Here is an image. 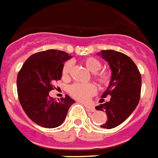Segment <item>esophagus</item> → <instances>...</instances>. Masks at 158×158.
I'll list each match as a JSON object with an SVG mask.
<instances>
[{"mask_svg": "<svg viewBox=\"0 0 158 158\" xmlns=\"http://www.w3.org/2000/svg\"><path fill=\"white\" fill-rule=\"evenodd\" d=\"M85 106L86 108H87L88 110H89V111H95V107H93V105H91V104H85Z\"/></svg>", "mask_w": 158, "mask_h": 158, "instance_id": "34e87169", "label": "esophagus"}]
</instances>
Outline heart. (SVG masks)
Wrapping results in <instances>:
<instances>
[{
  "mask_svg": "<svg viewBox=\"0 0 158 158\" xmlns=\"http://www.w3.org/2000/svg\"><path fill=\"white\" fill-rule=\"evenodd\" d=\"M82 63L89 72L94 73L95 78L101 85H107L111 81V74L108 71H100L101 63L98 59L89 57L82 60ZM72 63L66 62L62 66V76L63 79H67L70 75ZM96 88L93 84H74L69 88V93L74 98L82 101L89 100L95 93Z\"/></svg>",
  "mask_w": 158,
  "mask_h": 158,
  "instance_id": "b5f03b06",
  "label": "heart"
}]
</instances>
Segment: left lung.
Here are the masks:
<instances>
[{
	"instance_id": "1",
	"label": "left lung",
	"mask_w": 158,
	"mask_h": 158,
	"mask_svg": "<svg viewBox=\"0 0 158 158\" xmlns=\"http://www.w3.org/2000/svg\"><path fill=\"white\" fill-rule=\"evenodd\" d=\"M96 54L108 63L111 76L109 85L101 96L103 98L110 96V100L96 106V109L105 111L107 116L105 123L100 127L111 129L123 123L136 108L140 99L142 77L135 62L126 54L113 50L101 51Z\"/></svg>"
}]
</instances>
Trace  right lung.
I'll use <instances>...</instances> for the list:
<instances>
[{"label": "right lung", "instance_id": "right-lung-1", "mask_svg": "<svg viewBox=\"0 0 158 158\" xmlns=\"http://www.w3.org/2000/svg\"><path fill=\"white\" fill-rule=\"evenodd\" d=\"M73 56L65 51L47 50L32 54L23 63L17 76L19 103L27 116L45 128L62 125L75 100L68 95L56 101L49 96L52 84L62 78V69Z\"/></svg>", "mask_w": 158, "mask_h": 158}]
</instances>
